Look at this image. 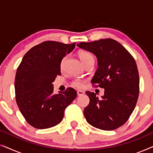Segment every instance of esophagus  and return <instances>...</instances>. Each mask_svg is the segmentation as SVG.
I'll return each mask as SVG.
<instances>
[{
	"mask_svg": "<svg viewBox=\"0 0 153 153\" xmlns=\"http://www.w3.org/2000/svg\"><path fill=\"white\" fill-rule=\"evenodd\" d=\"M84 92L83 91H77V95H78V96H81L83 95H84Z\"/></svg>",
	"mask_w": 153,
	"mask_h": 153,
	"instance_id": "obj_1",
	"label": "esophagus"
}]
</instances>
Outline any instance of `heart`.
<instances>
[{
    "instance_id": "obj_1",
    "label": "heart",
    "mask_w": 153,
    "mask_h": 153,
    "mask_svg": "<svg viewBox=\"0 0 153 153\" xmlns=\"http://www.w3.org/2000/svg\"><path fill=\"white\" fill-rule=\"evenodd\" d=\"M78 56L80 58L81 61H82V62L84 65L86 64L88 62L91 61V60H94V58L93 55L88 51H79L78 53ZM66 59H67L66 56L62 58L61 60V62H60V68H62V66H63ZM72 84L74 86L78 88H81L84 86V81L81 79H74V80L73 81Z\"/></svg>"
}]
</instances>
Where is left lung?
Here are the masks:
<instances>
[{
  "label": "left lung",
  "instance_id": "1",
  "mask_svg": "<svg viewBox=\"0 0 153 153\" xmlns=\"http://www.w3.org/2000/svg\"><path fill=\"white\" fill-rule=\"evenodd\" d=\"M77 46L95 54L98 68L91 82L104 88L102 99L86 91L89 104L85 118L92 126L102 130H114L128 120L139 94V76L134 58L122 45L113 39H102Z\"/></svg>",
  "mask_w": 153,
  "mask_h": 153
}]
</instances>
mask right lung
I'll return each instance as SVG.
<instances>
[{"label":"right lung","instance_id":"obj_1","mask_svg":"<svg viewBox=\"0 0 153 153\" xmlns=\"http://www.w3.org/2000/svg\"><path fill=\"white\" fill-rule=\"evenodd\" d=\"M75 47V42L66 45L45 41L29 50L17 68L14 88L16 102L27 123L37 129H47L61 122L67 106L76 97V91L68 88L53 94L60 62Z\"/></svg>","mask_w":153,"mask_h":153}]
</instances>
